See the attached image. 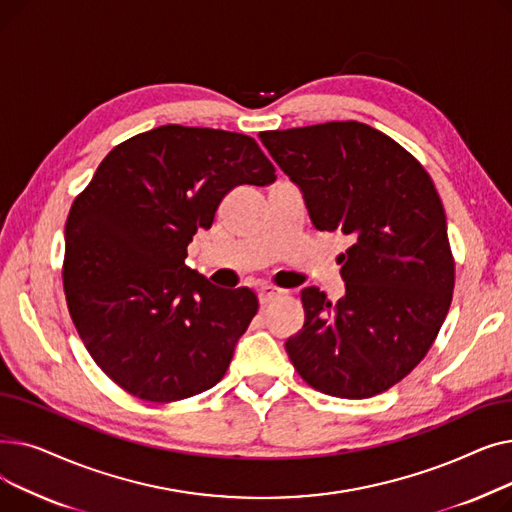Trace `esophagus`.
<instances>
[{
    "instance_id": "esophagus-1",
    "label": "esophagus",
    "mask_w": 512,
    "mask_h": 512,
    "mask_svg": "<svg viewBox=\"0 0 512 512\" xmlns=\"http://www.w3.org/2000/svg\"><path fill=\"white\" fill-rule=\"evenodd\" d=\"M257 294H259V303L261 305H267V303H270V301H274L276 297H278V294H280V290L278 288H274V286H259L257 288Z\"/></svg>"
}]
</instances>
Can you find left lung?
I'll return each instance as SVG.
<instances>
[{"instance_id": "obj_1", "label": "left lung", "mask_w": 512, "mask_h": 512, "mask_svg": "<svg viewBox=\"0 0 512 512\" xmlns=\"http://www.w3.org/2000/svg\"><path fill=\"white\" fill-rule=\"evenodd\" d=\"M299 186L317 230L342 232L344 297L301 292L305 324L286 340L301 378L338 398L386 392L434 344L454 288L446 213L432 178L396 141L361 122L259 134Z\"/></svg>"}]
</instances>
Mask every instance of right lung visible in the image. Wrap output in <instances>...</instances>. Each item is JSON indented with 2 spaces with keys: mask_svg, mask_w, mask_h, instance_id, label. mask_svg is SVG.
I'll use <instances>...</instances> for the list:
<instances>
[{
  "mask_svg": "<svg viewBox=\"0 0 512 512\" xmlns=\"http://www.w3.org/2000/svg\"><path fill=\"white\" fill-rule=\"evenodd\" d=\"M276 180L247 134L168 124L114 147L72 203L64 290L76 332L132 396L174 402L218 384L259 309L184 263L238 184Z\"/></svg>",
  "mask_w": 512,
  "mask_h": 512,
  "instance_id": "add662e5",
  "label": "right lung"
}]
</instances>
